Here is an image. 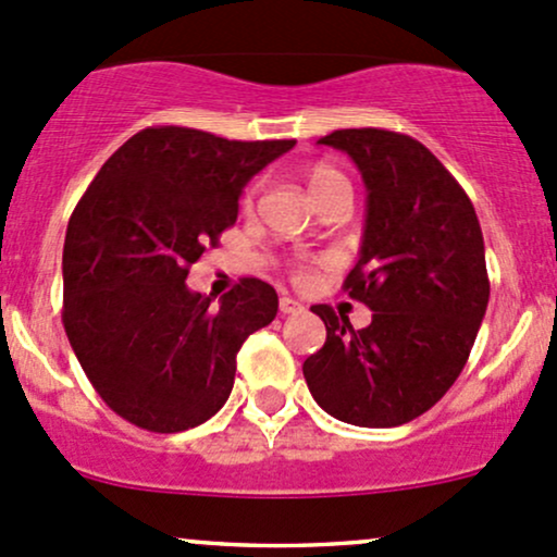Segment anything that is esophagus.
I'll list each match as a JSON object with an SVG mask.
<instances>
[{
  "instance_id": "1",
  "label": "esophagus",
  "mask_w": 557,
  "mask_h": 557,
  "mask_svg": "<svg viewBox=\"0 0 557 557\" xmlns=\"http://www.w3.org/2000/svg\"><path fill=\"white\" fill-rule=\"evenodd\" d=\"M278 308L284 315H292V312H302V302H297L295 297H281Z\"/></svg>"
}]
</instances>
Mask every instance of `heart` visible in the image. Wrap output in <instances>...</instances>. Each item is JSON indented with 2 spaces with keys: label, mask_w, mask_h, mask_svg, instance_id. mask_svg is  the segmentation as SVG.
I'll use <instances>...</instances> for the list:
<instances>
[{
  "label": "heart",
  "mask_w": 557,
  "mask_h": 557,
  "mask_svg": "<svg viewBox=\"0 0 557 557\" xmlns=\"http://www.w3.org/2000/svg\"><path fill=\"white\" fill-rule=\"evenodd\" d=\"M336 184H347V178L342 176L336 168L326 165V162H315V165L308 168V186H310V195L318 197L321 191H326L329 186H336ZM255 199V186H249L247 195H245V205H252ZM302 273V271H297Z\"/></svg>",
  "instance_id": "obj_1"
}]
</instances>
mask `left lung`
<instances>
[{"label":"left lung","mask_w":557,"mask_h":557,"mask_svg":"<svg viewBox=\"0 0 557 557\" xmlns=\"http://www.w3.org/2000/svg\"><path fill=\"white\" fill-rule=\"evenodd\" d=\"M360 168L368 189L360 258L345 292L373 310L366 329L329 305L326 342L302 362L312 399L352 426H403L463 371L490 302L476 210L413 136L342 128L318 139Z\"/></svg>","instance_id":"8db88e82"}]
</instances>
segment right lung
I'll return each instance as SVG.
<instances>
[{
  "instance_id": "add662e5",
  "label": "right lung",
  "mask_w": 557,
  "mask_h": 557,
  "mask_svg": "<svg viewBox=\"0 0 557 557\" xmlns=\"http://www.w3.org/2000/svg\"><path fill=\"white\" fill-rule=\"evenodd\" d=\"M295 144L149 126L78 199L62 249V326L97 395L134 426L176 434L215 416L236 352L276 318L265 281L242 278L212 305L186 276L236 223L247 181Z\"/></svg>"
}]
</instances>
